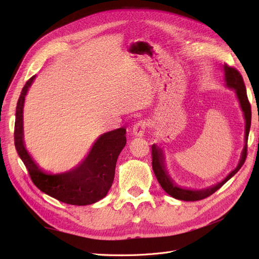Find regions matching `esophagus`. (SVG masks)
I'll use <instances>...</instances> for the list:
<instances>
[{"label":"esophagus","mask_w":259,"mask_h":259,"mask_svg":"<svg viewBox=\"0 0 259 259\" xmlns=\"http://www.w3.org/2000/svg\"><path fill=\"white\" fill-rule=\"evenodd\" d=\"M147 126H148V122H147V121H145V120L138 121V122L134 125V127H133V134H134V135L137 136V137L144 136L145 132H146V130H147Z\"/></svg>","instance_id":"esophagus-1"}]
</instances>
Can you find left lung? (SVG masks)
I'll return each mask as SVG.
<instances>
[{"label":"left lung","instance_id":"obj_1","mask_svg":"<svg viewBox=\"0 0 259 259\" xmlns=\"http://www.w3.org/2000/svg\"><path fill=\"white\" fill-rule=\"evenodd\" d=\"M225 70V81L226 85L228 86L229 89H232L236 91L237 97L239 99V103L241 106V109L243 113H244V119H245V146L243 148L241 159L239 161L238 166L234 168L231 173L227 176L223 182L218 183L214 186H211L206 189L202 190H190V189H185V188H180L176 186V184L170 179L169 175L165 169V165H164V156L161 149L156 146L152 145L151 150H152V168L154 171V175L158 179L159 184L164 189L166 193H168L170 197H173L177 200H183V201H199L203 200L209 195L216 192L219 188H221L224 184H226L228 180L238 173V170L242 167L243 164L245 162L246 155H247V138H248V133L250 128V119H252V111H250V105L247 99V94L244 82H243V77L240 74V72L236 68L230 67L228 65H224Z\"/></svg>","mask_w":259,"mask_h":259}]
</instances>
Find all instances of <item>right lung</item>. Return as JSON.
<instances>
[{"mask_svg": "<svg viewBox=\"0 0 259 259\" xmlns=\"http://www.w3.org/2000/svg\"><path fill=\"white\" fill-rule=\"evenodd\" d=\"M34 79L35 75L26 82L17 103L14 131L16 150L29 171L31 180L42 192L67 204H93L105 198L112 186L117 156L126 144V130L120 127L101 135L84 161L72 170L56 175L45 173L32 160L23 145V103Z\"/></svg>", "mask_w": 259, "mask_h": 259, "instance_id": "add662e5", "label": "right lung"}]
</instances>
